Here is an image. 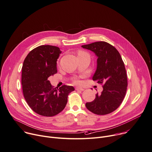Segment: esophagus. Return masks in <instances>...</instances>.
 Wrapping results in <instances>:
<instances>
[{
  "label": "esophagus",
  "instance_id": "1",
  "mask_svg": "<svg viewBox=\"0 0 152 152\" xmlns=\"http://www.w3.org/2000/svg\"><path fill=\"white\" fill-rule=\"evenodd\" d=\"M76 90H80V91H84V88H82V87H76Z\"/></svg>",
  "mask_w": 152,
  "mask_h": 152
}]
</instances>
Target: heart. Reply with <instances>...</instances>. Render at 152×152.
Instances as JSON below:
<instances>
[{
  "instance_id": "obj_1",
  "label": "heart",
  "mask_w": 152,
  "mask_h": 152,
  "mask_svg": "<svg viewBox=\"0 0 152 152\" xmlns=\"http://www.w3.org/2000/svg\"><path fill=\"white\" fill-rule=\"evenodd\" d=\"M84 54H87L85 52L82 51H79L77 53V56H80V55H84ZM74 83L76 84H80V80L79 79H76L74 80Z\"/></svg>"
}]
</instances>
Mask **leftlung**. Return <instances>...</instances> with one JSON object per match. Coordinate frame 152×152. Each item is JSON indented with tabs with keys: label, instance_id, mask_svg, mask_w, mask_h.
<instances>
[{
	"label": "left lung",
	"instance_id": "left-lung-1",
	"mask_svg": "<svg viewBox=\"0 0 152 152\" xmlns=\"http://www.w3.org/2000/svg\"><path fill=\"white\" fill-rule=\"evenodd\" d=\"M81 47L94 52L98 57L93 80L103 84L101 93L96 94L94 100L87 102L86 106L94 114H109L120 106L126 93L128 84L124 63L118 51L106 42L100 41Z\"/></svg>",
	"mask_w": 152,
	"mask_h": 152
}]
</instances>
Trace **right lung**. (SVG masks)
I'll return each instance as SVG.
<instances>
[{
    "label": "right lung",
    "mask_w": 152,
    "mask_h": 152,
    "mask_svg": "<svg viewBox=\"0 0 152 152\" xmlns=\"http://www.w3.org/2000/svg\"><path fill=\"white\" fill-rule=\"evenodd\" d=\"M58 47L40 45L31 50L25 58L22 68V91L25 101L36 113L53 116L66 106L72 86L64 85L53 88L48 78L56 74L57 60L61 53Z\"/></svg>",
    "instance_id": "add662e5"
}]
</instances>
